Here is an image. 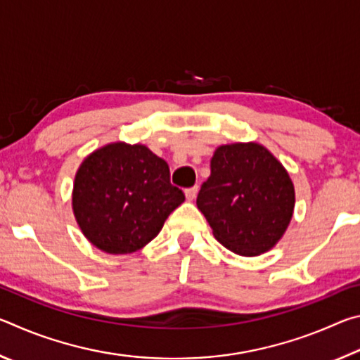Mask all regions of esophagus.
Returning <instances> with one entry per match:
<instances>
[{"label":"esophagus","mask_w":360,"mask_h":360,"mask_svg":"<svg viewBox=\"0 0 360 360\" xmlns=\"http://www.w3.org/2000/svg\"><path fill=\"white\" fill-rule=\"evenodd\" d=\"M197 192H198V187L195 186V187H191V188H187V191L184 192L186 193V198H187V202H192V200L197 197Z\"/></svg>","instance_id":"obj_1"}]
</instances>
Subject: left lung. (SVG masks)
Returning a JSON list of instances; mask_svg holds the SVG:
<instances>
[{
	"instance_id": "left-lung-1",
	"label": "left lung",
	"mask_w": 360,
	"mask_h": 360,
	"mask_svg": "<svg viewBox=\"0 0 360 360\" xmlns=\"http://www.w3.org/2000/svg\"><path fill=\"white\" fill-rule=\"evenodd\" d=\"M197 206L224 248L254 257L283 238L294 214L295 188L288 169L262 144H224L211 158Z\"/></svg>"
}]
</instances>
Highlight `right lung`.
<instances>
[{
	"mask_svg": "<svg viewBox=\"0 0 360 360\" xmlns=\"http://www.w3.org/2000/svg\"><path fill=\"white\" fill-rule=\"evenodd\" d=\"M169 168L144 144L109 143L84 158L72 186L79 229L106 254H131L162 230L184 202Z\"/></svg>",
	"mask_w": 360,
	"mask_h": 360,
	"instance_id": "obj_1",
	"label": "right lung"
}]
</instances>
